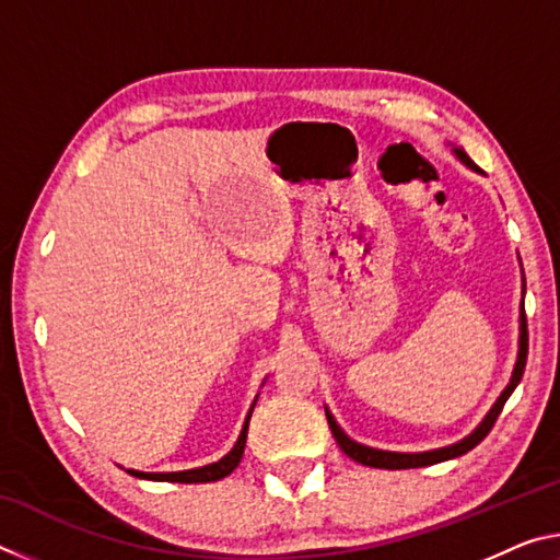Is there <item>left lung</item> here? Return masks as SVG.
I'll return each mask as SVG.
<instances>
[{
    "label": "left lung",
    "instance_id": "8db88e82",
    "mask_svg": "<svg viewBox=\"0 0 560 560\" xmlns=\"http://www.w3.org/2000/svg\"><path fill=\"white\" fill-rule=\"evenodd\" d=\"M457 155L462 163H467L471 170H477V165L471 163V158L464 153V150H457ZM526 355H528V328H526V314L521 316V348H518V360H516V368H514V375H511V383L506 385V390L501 393V397L497 400V405L491 407V412L485 417V422L479 424L477 430H474L467 440H462L459 444H452V447H444V450H434V452H424V454H397V452H381V450H371V447H363V444H358L348 438V434L338 428L334 415L326 410L328 417V428L334 432V438L338 442V447L343 450L350 459H355L358 464H365V467H375V469H415V467H428V464H438L444 459H452V457H462V454H467L469 450L477 447V444L487 438L494 428L497 417L504 410V402L509 400V395L514 393V387L518 385L521 375H524V368H526Z\"/></svg>",
    "mask_w": 560,
    "mask_h": 560
}]
</instances>
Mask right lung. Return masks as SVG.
Instances as JSON below:
<instances>
[{"instance_id":"right-lung-1","label":"right lung","mask_w":560,"mask_h":560,"mask_svg":"<svg viewBox=\"0 0 560 560\" xmlns=\"http://www.w3.org/2000/svg\"><path fill=\"white\" fill-rule=\"evenodd\" d=\"M254 410V407H252ZM252 410L246 415V422L242 428L240 440H236L234 450L222 457L220 462L214 464H207V467L200 469H187V471H170V474H145V471H132L128 469L132 477H140V479H155V481H175V485H205V481H217V479H224L226 474H232L236 467H240L242 462V454H244V444H246V430H249V420H252Z\"/></svg>"}]
</instances>
